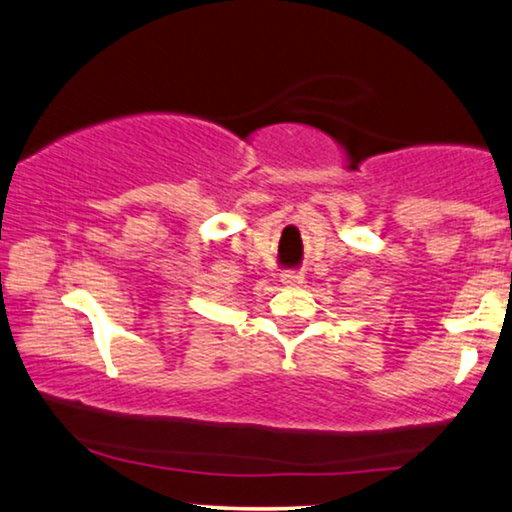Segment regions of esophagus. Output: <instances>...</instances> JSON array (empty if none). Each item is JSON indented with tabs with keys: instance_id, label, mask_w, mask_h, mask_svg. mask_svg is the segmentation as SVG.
I'll return each mask as SVG.
<instances>
[{
	"instance_id": "1",
	"label": "esophagus",
	"mask_w": 512,
	"mask_h": 512,
	"mask_svg": "<svg viewBox=\"0 0 512 512\" xmlns=\"http://www.w3.org/2000/svg\"><path fill=\"white\" fill-rule=\"evenodd\" d=\"M280 280H283L285 285H299V283H304V273L297 269H285L283 273H280Z\"/></svg>"
}]
</instances>
